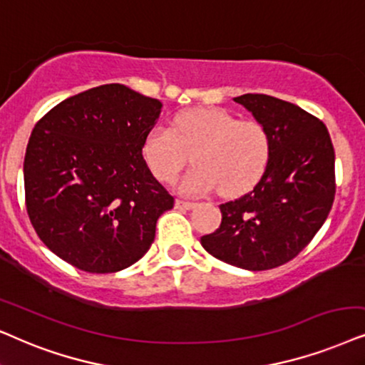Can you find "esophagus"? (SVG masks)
Segmentation results:
<instances>
[{
  "label": "esophagus",
  "mask_w": 365,
  "mask_h": 365,
  "mask_svg": "<svg viewBox=\"0 0 365 365\" xmlns=\"http://www.w3.org/2000/svg\"><path fill=\"white\" fill-rule=\"evenodd\" d=\"M175 207H177L178 210H190L195 207V202H187V200H182V198H177V202H175Z\"/></svg>",
  "instance_id": "34e87169"
}]
</instances>
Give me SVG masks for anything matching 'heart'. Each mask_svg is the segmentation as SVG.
<instances>
[{"mask_svg":"<svg viewBox=\"0 0 365 365\" xmlns=\"http://www.w3.org/2000/svg\"><path fill=\"white\" fill-rule=\"evenodd\" d=\"M180 190L205 195L219 187L222 195H237L264 173L271 156V136L264 124L239 119L220 108L188 109L175 116L172 128L156 124L143 140V158L163 183H173L187 167Z\"/></svg>","mask_w":365,"mask_h":365,"instance_id":"1","label":"heart"}]
</instances>
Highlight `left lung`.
Returning <instances> with one entry per match:
<instances>
[{"label": "left lung", "instance_id": "1", "mask_svg": "<svg viewBox=\"0 0 365 365\" xmlns=\"http://www.w3.org/2000/svg\"><path fill=\"white\" fill-rule=\"evenodd\" d=\"M264 124L271 156L246 195L220 204L222 222L200 237L209 255L251 271L286 264L305 249L335 198V151L317 116L266 94L234 99Z\"/></svg>", "mask_w": 365, "mask_h": 365}]
</instances>
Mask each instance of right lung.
Here are the masks:
<instances>
[{"mask_svg": "<svg viewBox=\"0 0 365 365\" xmlns=\"http://www.w3.org/2000/svg\"><path fill=\"white\" fill-rule=\"evenodd\" d=\"M161 103L126 86L72 96L35 124L23 163L25 205L41 242L87 273L146 255L175 198L150 172L143 140Z\"/></svg>", "mask_w": 365, "mask_h": 365, "instance_id": "right-lung-1", "label": "right lung"}]
</instances>
